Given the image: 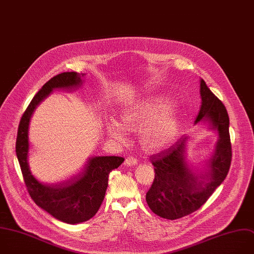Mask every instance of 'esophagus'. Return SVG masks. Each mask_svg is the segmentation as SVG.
<instances>
[{"label":"esophagus","mask_w":254,"mask_h":254,"mask_svg":"<svg viewBox=\"0 0 254 254\" xmlns=\"http://www.w3.org/2000/svg\"><path fill=\"white\" fill-rule=\"evenodd\" d=\"M138 162L137 158L134 157V156H129L125 159V164L128 165V166H132V165H136Z\"/></svg>","instance_id":"1"}]
</instances>
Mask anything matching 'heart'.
<instances>
[{
    "label": "heart",
    "mask_w": 254,
    "mask_h": 254,
    "mask_svg": "<svg viewBox=\"0 0 254 254\" xmlns=\"http://www.w3.org/2000/svg\"><path fill=\"white\" fill-rule=\"evenodd\" d=\"M180 124L179 111L170 104L165 97H148L137 103L125 107L121 112V122L109 119L107 130L117 142L127 139V129L139 127V136L142 144L151 150L167 146L176 136Z\"/></svg>",
    "instance_id": "b5f03b06"
}]
</instances>
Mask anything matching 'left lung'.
Instances as JSON below:
<instances>
[{"mask_svg":"<svg viewBox=\"0 0 254 254\" xmlns=\"http://www.w3.org/2000/svg\"><path fill=\"white\" fill-rule=\"evenodd\" d=\"M201 107L195 123L207 119L219 139L204 174L197 175L185 160V138L150 157L155 177L146 193L149 208L165 219H178L198 210L223 182L230 168L232 149L225 106L200 80Z\"/></svg>","mask_w":254,"mask_h":254,"instance_id":"obj_1","label":"left lung"}]
</instances>
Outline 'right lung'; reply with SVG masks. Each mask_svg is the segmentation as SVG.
<instances>
[{
  "mask_svg": "<svg viewBox=\"0 0 254 254\" xmlns=\"http://www.w3.org/2000/svg\"><path fill=\"white\" fill-rule=\"evenodd\" d=\"M81 84L82 80L77 72H64L46 82L24 112L16 140V154L31 198L53 217L69 224L87 221L97 213L105 197L109 173L124 161L119 156L92 157L81 173L55 185L43 184L32 175L28 164V131L34 110L53 89H72Z\"/></svg>",
  "mask_w": 254,
  "mask_h": 254,
  "instance_id": "1",
  "label": "right lung"
}]
</instances>
